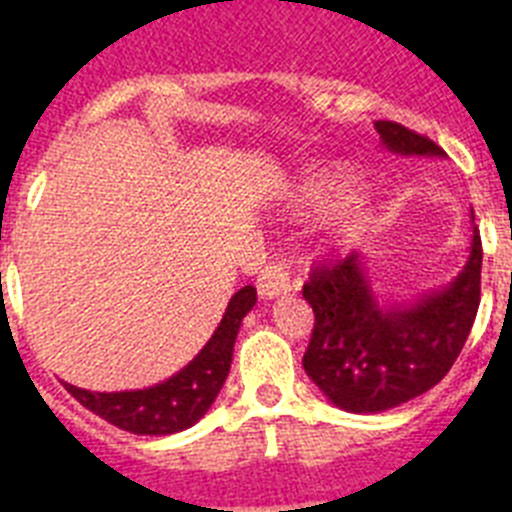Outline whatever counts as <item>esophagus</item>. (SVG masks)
I'll use <instances>...</instances> for the list:
<instances>
[{
  "instance_id": "obj_1",
  "label": "esophagus",
  "mask_w": 512,
  "mask_h": 512,
  "mask_svg": "<svg viewBox=\"0 0 512 512\" xmlns=\"http://www.w3.org/2000/svg\"><path fill=\"white\" fill-rule=\"evenodd\" d=\"M256 289L264 300H274V297L284 295L289 289V266L287 264H271L264 266L259 274Z\"/></svg>"
}]
</instances>
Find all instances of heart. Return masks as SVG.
I'll use <instances>...</instances> for the list:
<instances>
[{
    "instance_id": "obj_1",
    "label": "heart",
    "mask_w": 512,
    "mask_h": 512,
    "mask_svg": "<svg viewBox=\"0 0 512 512\" xmlns=\"http://www.w3.org/2000/svg\"><path fill=\"white\" fill-rule=\"evenodd\" d=\"M359 176L351 166L346 164H330L318 169L312 176H307L300 184L297 192L295 210L300 215H320L328 212L330 207H336L338 202L346 197L351 189L356 187ZM374 220V207L366 200L356 197V200L346 202L336 215L330 217L328 225V248L330 251H348L364 238Z\"/></svg>"
}]
</instances>
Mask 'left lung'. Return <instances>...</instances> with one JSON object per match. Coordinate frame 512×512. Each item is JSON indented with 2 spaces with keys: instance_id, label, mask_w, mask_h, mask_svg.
Wrapping results in <instances>:
<instances>
[{
  "instance_id": "obj_1",
  "label": "left lung",
  "mask_w": 512,
  "mask_h": 512,
  "mask_svg": "<svg viewBox=\"0 0 512 512\" xmlns=\"http://www.w3.org/2000/svg\"><path fill=\"white\" fill-rule=\"evenodd\" d=\"M384 148L397 156L443 158L433 140L397 122H374ZM474 220V215H472ZM482 241L472 230L464 269L438 292L413 302L384 300L359 253L318 266L302 297L315 312L307 377L336 408L356 415L384 413L436 387L467 343L479 307Z\"/></svg>"
}]
</instances>
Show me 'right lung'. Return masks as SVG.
Returning a JSON list of instances; mask_svg holds the SVG:
<instances>
[{
  "mask_svg": "<svg viewBox=\"0 0 512 512\" xmlns=\"http://www.w3.org/2000/svg\"><path fill=\"white\" fill-rule=\"evenodd\" d=\"M256 305V289H238L230 297L225 315L210 341L184 369L164 382L125 392H89L66 384V390L87 410L135 436H171L192 428L212 408L217 392L223 390L233 361L235 336L243 318Z\"/></svg>",
  "mask_w": 512,
  "mask_h": 512,
  "instance_id": "right-lung-1",
  "label": "right lung"
}]
</instances>
